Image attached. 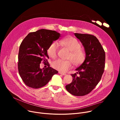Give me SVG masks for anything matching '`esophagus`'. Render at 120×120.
Returning <instances> with one entry per match:
<instances>
[{"label":"esophagus","instance_id":"34e87169","mask_svg":"<svg viewBox=\"0 0 120 120\" xmlns=\"http://www.w3.org/2000/svg\"><path fill=\"white\" fill-rule=\"evenodd\" d=\"M58 73H59V74H61V75H66V74H65V73H63V72H58Z\"/></svg>","mask_w":120,"mask_h":120}]
</instances>
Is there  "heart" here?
Wrapping results in <instances>:
<instances>
[{"mask_svg": "<svg viewBox=\"0 0 120 120\" xmlns=\"http://www.w3.org/2000/svg\"><path fill=\"white\" fill-rule=\"evenodd\" d=\"M59 44L69 50L70 52L68 55V60L58 59L52 63V66L54 69L61 72H65L72 66L73 63L77 66L82 64L85 59L86 54L84 51L81 48V45L77 39L69 37L63 38L59 41ZM58 45L56 42H53L49 46L47 53L51 58H55L57 54Z\"/></svg>", "mask_w": 120, "mask_h": 120, "instance_id": "1", "label": "heart"}]
</instances>
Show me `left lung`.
<instances>
[{
    "label": "left lung",
    "instance_id": "1",
    "mask_svg": "<svg viewBox=\"0 0 120 120\" xmlns=\"http://www.w3.org/2000/svg\"><path fill=\"white\" fill-rule=\"evenodd\" d=\"M83 45L86 57L71 74L73 81L65 86L67 91L75 96H83L90 93L100 82L105 68V54L98 39L89 34L75 33ZM79 74V76L77 74Z\"/></svg>",
    "mask_w": 120,
    "mask_h": 120
}]
</instances>
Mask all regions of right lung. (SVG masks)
Segmentation results:
<instances>
[{
	"instance_id": "1",
	"label": "right lung",
	"mask_w": 120,
	"mask_h": 120,
	"mask_svg": "<svg viewBox=\"0 0 120 120\" xmlns=\"http://www.w3.org/2000/svg\"><path fill=\"white\" fill-rule=\"evenodd\" d=\"M60 34L55 31L40 29L31 32L21 42L18 56V70L23 81L27 86L38 89L44 86L58 71L49 66L47 50ZM43 61L48 66L41 69Z\"/></svg>"
}]
</instances>
